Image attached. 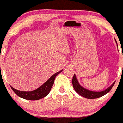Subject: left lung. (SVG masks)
<instances>
[{"instance_id":"obj_1","label":"left lung","mask_w":123,"mask_h":123,"mask_svg":"<svg viewBox=\"0 0 123 123\" xmlns=\"http://www.w3.org/2000/svg\"><path fill=\"white\" fill-rule=\"evenodd\" d=\"M116 43H117V41H116ZM115 82H113L110 87H109L107 89L103 90V91L93 92L88 90V89H85L83 87H82V86L79 84L78 81L77 80V78H76V75L74 74V76H73V79H72V84H73V86L74 90H75L79 95L83 96L84 98H88V99H95V98H99V97H101V96L105 95V94H107V93L111 91L112 88L113 87V86H114Z\"/></svg>"}]
</instances>
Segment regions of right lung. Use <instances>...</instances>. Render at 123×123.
I'll list each match as a JSON object with an SVG mask.
<instances>
[{
  "mask_svg": "<svg viewBox=\"0 0 123 123\" xmlns=\"http://www.w3.org/2000/svg\"><path fill=\"white\" fill-rule=\"evenodd\" d=\"M62 70H62L55 73L43 84L40 86L39 87L37 88V89L33 90V91H20V90L14 89L11 86H10V87H11V89L14 91V92L20 98L27 99V100H38L41 98H44L45 96H47L50 93L51 87L53 85L55 78Z\"/></svg>",
  "mask_w": 123,
  "mask_h": 123,
  "instance_id": "right-lung-1",
  "label": "right lung"
}]
</instances>
